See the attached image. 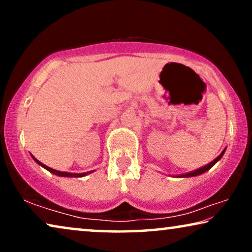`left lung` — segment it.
I'll list each match as a JSON object with an SVG mask.
<instances>
[{
    "label": "left lung",
    "mask_w": 252,
    "mask_h": 252,
    "mask_svg": "<svg viewBox=\"0 0 252 252\" xmlns=\"http://www.w3.org/2000/svg\"><path fill=\"white\" fill-rule=\"evenodd\" d=\"M225 151H226V148L221 151V154H220L219 156L217 157L215 160H212V161H211V163H209L208 165H205V166H203V167H201V168H198V170H195V171H192V172H189V173H186V174H181L180 177H179V178H190V177H197V175H201V174H203V173H205V172H206V171H209L210 168H211V167L213 166V165H215V164L217 163V161L221 159V157L223 156V154H225Z\"/></svg>",
    "instance_id": "8db88e82"
}]
</instances>
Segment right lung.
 Here are the masks:
<instances>
[{
	"label": "right lung",
	"mask_w": 252,
	"mask_h": 252,
	"mask_svg": "<svg viewBox=\"0 0 252 252\" xmlns=\"http://www.w3.org/2000/svg\"><path fill=\"white\" fill-rule=\"evenodd\" d=\"M31 156H32L33 159L35 160L36 163L40 165V166H42L43 168H46V170L51 172V173L58 175V177H64V178H81V177H85V175H87V174L92 173V172H93V171H92V172H86V173H70V172H61V171L54 170V168H51V167H49V166H47V165L42 164V163H41V161L37 160L35 157H33V155H31Z\"/></svg>",
	"instance_id": "right-lung-1"
}]
</instances>
